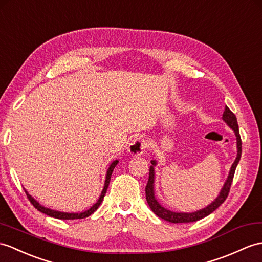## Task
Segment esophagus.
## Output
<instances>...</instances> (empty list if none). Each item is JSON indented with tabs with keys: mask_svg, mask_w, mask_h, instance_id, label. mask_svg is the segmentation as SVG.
<instances>
[{
	"mask_svg": "<svg viewBox=\"0 0 262 262\" xmlns=\"http://www.w3.org/2000/svg\"><path fill=\"white\" fill-rule=\"evenodd\" d=\"M146 147H147V141L142 136H137L129 144L128 151L132 155H141Z\"/></svg>",
	"mask_w": 262,
	"mask_h": 262,
	"instance_id": "esophagus-1",
	"label": "esophagus"
}]
</instances>
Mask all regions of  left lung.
Masks as SVG:
<instances>
[{
  "label": "left lung",
  "instance_id": "8db88e82",
  "mask_svg": "<svg viewBox=\"0 0 262 262\" xmlns=\"http://www.w3.org/2000/svg\"><path fill=\"white\" fill-rule=\"evenodd\" d=\"M222 118L227 121V124L235 133L238 155H236V159H235L234 163L232 164V167H231L229 178L220 192V195H219L214 200V202H212L209 206H206L205 209H202V210L196 211V212H192V213H176V212H172L169 210L164 209L163 206L159 202H157L155 196H154V185H153L154 184V166L156 165V163H155V161H151V166L149 167V176H148L147 184H146V187H145V192H146V200H147V203L150 206L151 211H153L157 216H160L161 219H164V220H166L171 223L195 222V221H199V220H201V219H203L205 216H208L209 214H211L212 212L215 211L219 206H220L224 202V201L227 200V198L229 195V192H230L231 184H232V181H233V176H234L236 165H238L240 157H241L242 142H241L239 126H238V121H236L235 115L231 112L228 107H226V111H224V113H223Z\"/></svg>",
  "mask_w": 262,
  "mask_h": 262
}]
</instances>
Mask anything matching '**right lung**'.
Listing matches in <instances>:
<instances>
[{
    "label": "right lung",
    "mask_w": 262,
    "mask_h": 262,
    "mask_svg": "<svg viewBox=\"0 0 262 262\" xmlns=\"http://www.w3.org/2000/svg\"><path fill=\"white\" fill-rule=\"evenodd\" d=\"M117 163H118V161H114L112 163V165L109 166V168H108L107 176H106V182H105V186H103V190L101 192V195H100L99 200L97 201L96 204H94L93 206H91L89 210L82 212V213H63V212H58V211H53V210H50V209H47V208H45V206H42L38 202H36V201L31 195H30V194L27 191H26V194H27V196H28L30 202H31V204L34 206L36 210L42 212V213L49 215V216L60 219V220H76V219H84V217L89 216L90 214H93L94 212L99 208L100 203L102 202V199H103V196H105V194L107 192V188H108V185H109V182H111L113 171H114L115 166L117 165Z\"/></svg>",
    "instance_id": "obj_1"
}]
</instances>
